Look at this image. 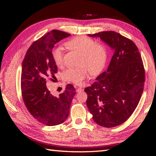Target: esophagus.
Returning a JSON list of instances; mask_svg holds the SVG:
<instances>
[{"mask_svg": "<svg viewBox=\"0 0 156 156\" xmlns=\"http://www.w3.org/2000/svg\"><path fill=\"white\" fill-rule=\"evenodd\" d=\"M81 91H83V89L80 87H76V92H80Z\"/></svg>", "mask_w": 156, "mask_h": 156, "instance_id": "34e87169", "label": "esophagus"}]
</instances>
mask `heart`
Wrapping results in <instances>:
<instances>
[{"instance_id":"1","label":"heart","mask_w":156,"mask_h":156,"mask_svg":"<svg viewBox=\"0 0 156 156\" xmlns=\"http://www.w3.org/2000/svg\"><path fill=\"white\" fill-rule=\"evenodd\" d=\"M66 46L70 50L76 51L81 54L80 64L85 66L66 69L63 73V78L65 80L80 85L89 75V69L92 74L95 75L104 68L107 62V52L102 44H95L93 39L86 36H78L66 42ZM52 56L56 65L63 66L64 48L61 46L55 48L53 49Z\"/></svg>"}]
</instances>
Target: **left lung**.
Here are the masks:
<instances>
[{"label": "left lung", "mask_w": 156, "mask_h": 156, "mask_svg": "<svg viewBox=\"0 0 156 156\" xmlns=\"http://www.w3.org/2000/svg\"><path fill=\"white\" fill-rule=\"evenodd\" d=\"M100 37L112 51L107 70L84 89L87 105L96 123L114 127L123 123L133 114L143 93L145 70L138 48L130 39L115 31H102Z\"/></svg>", "instance_id": "left-lung-1"}]
</instances>
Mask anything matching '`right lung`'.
<instances>
[{"instance_id":"right-lung-1","label":"right lung","mask_w":156,"mask_h":156,"mask_svg":"<svg viewBox=\"0 0 156 156\" xmlns=\"http://www.w3.org/2000/svg\"><path fill=\"white\" fill-rule=\"evenodd\" d=\"M70 34L52 30L35 41L29 47L22 64L21 93L31 115L41 123L54 126L67 119L76 94L75 88L68 84L63 93L54 97L46 87L48 79L54 80L58 68L53 59L52 50L56 43Z\"/></svg>"}]
</instances>
